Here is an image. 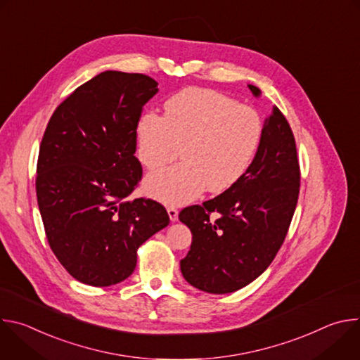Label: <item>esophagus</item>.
Segmentation results:
<instances>
[{
    "label": "esophagus",
    "instance_id": "esophagus-1",
    "mask_svg": "<svg viewBox=\"0 0 360 360\" xmlns=\"http://www.w3.org/2000/svg\"><path fill=\"white\" fill-rule=\"evenodd\" d=\"M168 215H169V219H171L172 222L178 221V210H176L175 207H169V208H168Z\"/></svg>",
    "mask_w": 360,
    "mask_h": 360
}]
</instances>
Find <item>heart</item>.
Masks as SVG:
<instances>
[{
  "instance_id": "b5f03b06",
  "label": "heart",
  "mask_w": 360,
  "mask_h": 360,
  "mask_svg": "<svg viewBox=\"0 0 360 360\" xmlns=\"http://www.w3.org/2000/svg\"><path fill=\"white\" fill-rule=\"evenodd\" d=\"M262 120L248 105L225 94L186 88L165 102V115L143 114L136 124L138 158L157 169L176 158L182 162L158 169L145 179V191L165 203L181 205L203 188L224 192L248 171L262 139Z\"/></svg>"
}]
</instances>
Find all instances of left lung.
<instances>
[{
    "label": "left lung",
    "mask_w": 360,
    "mask_h": 360,
    "mask_svg": "<svg viewBox=\"0 0 360 360\" xmlns=\"http://www.w3.org/2000/svg\"><path fill=\"white\" fill-rule=\"evenodd\" d=\"M248 86L255 96L261 94L258 86ZM299 186L295 136L285 115L274 107L243 176L214 199L179 212V221L192 232L191 249L181 261L186 282L222 295L262 275L286 238Z\"/></svg>",
    "instance_id": "obj_1"
}]
</instances>
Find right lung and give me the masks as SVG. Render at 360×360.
<instances>
[{"label": "right lung", "instance_id": "1", "mask_svg": "<svg viewBox=\"0 0 360 360\" xmlns=\"http://www.w3.org/2000/svg\"><path fill=\"white\" fill-rule=\"evenodd\" d=\"M157 85L143 74L101 72L64 99L45 128L38 208L57 259L85 285L125 281L138 248L169 224L160 202L128 199L142 179L136 124Z\"/></svg>", "mask_w": 360, "mask_h": 360}]
</instances>
